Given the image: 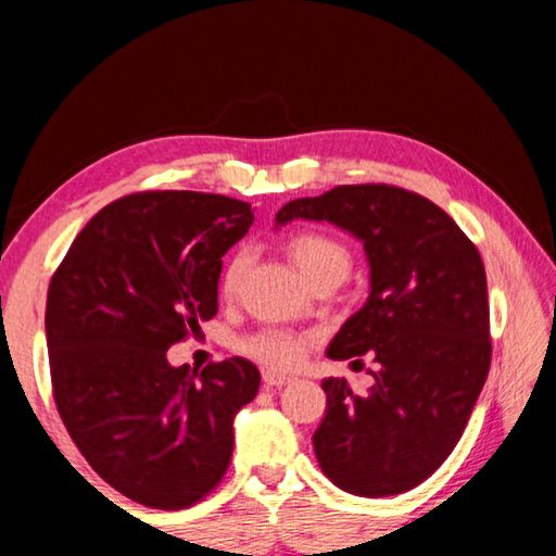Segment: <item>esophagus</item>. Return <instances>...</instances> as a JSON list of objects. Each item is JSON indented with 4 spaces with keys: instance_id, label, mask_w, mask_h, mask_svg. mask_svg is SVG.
Returning <instances> with one entry per match:
<instances>
[{
    "instance_id": "1",
    "label": "esophagus",
    "mask_w": 556,
    "mask_h": 556,
    "mask_svg": "<svg viewBox=\"0 0 556 556\" xmlns=\"http://www.w3.org/2000/svg\"><path fill=\"white\" fill-rule=\"evenodd\" d=\"M262 380H265L267 388H281V384H289L294 378L287 372H279V370H265L262 372Z\"/></svg>"
}]
</instances>
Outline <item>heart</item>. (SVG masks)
I'll return each mask as SVG.
<instances>
[{
    "label": "heart",
    "mask_w": 556,
    "mask_h": 556,
    "mask_svg": "<svg viewBox=\"0 0 556 556\" xmlns=\"http://www.w3.org/2000/svg\"><path fill=\"white\" fill-rule=\"evenodd\" d=\"M289 257L294 260L301 275L314 285L318 279H345L348 271H351L353 257L351 250L345 248L341 240L331 238V235L324 232H299L287 242ZM248 252H238L228 267L223 271L220 289L223 294H232L238 289L240 279L248 269ZM308 341L304 336L294 331H287V328H260V331L244 336L238 341V351L248 357H255V361L265 365H275V368H289V365L299 363L306 353Z\"/></svg>",
    "instance_id": "obj_1"
}]
</instances>
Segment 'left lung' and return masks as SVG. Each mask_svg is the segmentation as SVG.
<instances>
[{
  "mask_svg": "<svg viewBox=\"0 0 556 556\" xmlns=\"http://www.w3.org/2000/svg\"><path fill=\"white\" fill-rule=\"evenodd\" d=\"M296 218L351 232L370 265L368 301L326 355L368 353L378 363L375 384L357 394L343 378L321 382L318 466L345 493H407L454 451L491 368L483 260L448 213L388 184L336 186L289 201L277 228Z\"/></svg>",
  "mask_w": 556,
  "mask_h": 556,
  "instance_id": "1",
  "label": "left lung"
}]
</instances>
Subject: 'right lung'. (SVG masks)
<instances>
[{"label":"right lung","mask_w":556,"mask_h":556,"mask_svg":"<svg viewBox=\"0 0 556 556\" xmlns=\"http://www.w3.org/2000/svg\"><path fill=\"white\" fill-rule=\"evenodd\" d=\"M252 220V205L228 195L131 193L78 232L49 285L63 425L102 481L147 507L181 510L220 483L235 414L260 390L244 357L201 372L166 361L218 312L223 255Z\"/></svg>","instance_id":"right-lung-1"}]
</instances>
